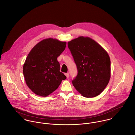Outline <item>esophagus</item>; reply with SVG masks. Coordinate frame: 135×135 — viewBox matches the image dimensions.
I'll use <instances>...</instances> for the list:
<instances>
[{
	"instance_id": "1",
	"label": "esophagus",
	"mask_w": 135,
	"mask_h": 135,
	"mask_svg": "<svg viewBox=\"0 0 135 135\" xmlns=\"http://www.w3.org/2000/svg\"><path fill=\"white\" fill-rule=\"evenodd\" d=\"M65 74V75L66 76L67 78H69V73H66Z\"/></svg>"
}]
</instances>
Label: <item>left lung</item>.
<instances>
[{
  "label": "left lung",
  "mask_w": 135,
  "mask_h": 135,
  "mask_svg": "<svg viewBox=\"0 0 135 135\" xmlns=\"http://www.w3.org/2000/svg\"><path fill=\"white\" fill-rule=\"evenodd\" d=\"M78 69L73 86L86 98L98 95L110 77V60L107 52L88 37L80 36L68 42Z\"/></svg>",
  "instance_id": "8db88e82"
}]
</instances>
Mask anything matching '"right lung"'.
Here are the masks:
<instances>
[{
	"label": "right lung",
	"mask_w": 135,
	"mask_h": 135,
	"mask_svg": "<svg viewBox=\"0 0 135 135\" xmlns=\"http://www.w3.org/2000/svg\"><path fill=\"white\" fill-rule=\"evenodd\" d=\"M66 46V42L50 38L38 42L29 52L23 66V73L27 86L34 93L47 97L66 79L60 71L57 60Z\"/></svg>",
	"instance_id": "1"
}]
</instances>
